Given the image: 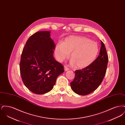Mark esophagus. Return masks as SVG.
<instances>
[{"label":"esophagus","mask_w":125,"mask_h":125,"mask_svg":"<svg viewBox=\"0 0 125 125\" xmlns=\"http://www.w3.org/2000/svg\"><path fill=\"white\" fill-rule=\"evenodd\" d=\"M64 70H65V71H67L69 70V68H68L65 65V66H64Z\"/></svg>","instance_id":"esophagus-1"}]
</instances>
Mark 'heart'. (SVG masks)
<instances>
[{"mask_svg": "<svg viewBox=\"0 0 125 125\" xmlns=\"http://www.w3.org/2000/svg\"><path fill=\"white\" fill-rule=\"evenodd\" d=\"M99 52L96 42L85 36H70L66 37L62 43H58L55 48L56 59L62 61L71 54V63L79 69L85 68L95 60Z\"/></svg>", "mask_w": 125, "mask_h": 125, "instance_id": "heart-1", "label": "heart"}]
</instances>
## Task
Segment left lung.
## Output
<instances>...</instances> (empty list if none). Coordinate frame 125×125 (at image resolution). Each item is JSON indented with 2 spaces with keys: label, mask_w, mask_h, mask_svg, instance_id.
Wrapping results in <instances>:
<instances>
[{
  "label": "left lung",
  "mask_w": 125,
  "mask_h": 125,
  "mask_svg": "<svg viewBox=\"0 0 125 125\" xmlns=\"http://www.w3.org/2000/svg\"><path fill=\"white\" fill-rule=\"evenodd\" d=\"M99 55L89 66L75 71V77L70 83L74 92L80 95H88L95 90L101 84L104 77L108 62L106 50L101 41Z\"/></svg>",
  "instance_id": "obj_1"
}]
</instances>
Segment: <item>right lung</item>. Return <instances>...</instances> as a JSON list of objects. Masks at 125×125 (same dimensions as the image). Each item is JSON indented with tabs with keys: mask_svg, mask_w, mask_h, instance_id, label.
Listing matches in <instances>:
<instances>
[{
	"mask_svg": "<svg viewBox=\"0 0 125 125\" xmlns=\"http://www.w3.org/2000/svg\"><path fill=\"white\" fill-rule=\"evenodd\" d=\"M50 32H36L23 48L20 64V73L25 86L33 93L41 95L53 89L64 67L53 57L55 44Z\"/></svg>",
	"mask_w": 125,
	"mask_h": 125,
	"instance_id": "add662e5",
	"label": "right lung"
}]
</instances>
